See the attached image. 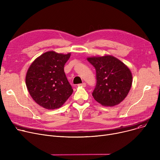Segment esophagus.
Instances as JSON below:
<instances>
[{"mask_svg":"<svg viewBox=\"0 0 160 160\" xmlns=\"http://www.w3.org/2000/svg\"><path fill=\"white\" fill-rule=\"evenodd\" d=\"M78 86H82V87H86V83L85 82H83L82 83H80V84L78 85Z\"/></svg>","mask_w":160,"mask_h":160,"instance_id":"1","label":"esophagus"}]
</instances>
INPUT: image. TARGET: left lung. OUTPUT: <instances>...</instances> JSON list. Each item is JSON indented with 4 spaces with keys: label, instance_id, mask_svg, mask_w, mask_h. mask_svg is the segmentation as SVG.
Masks as SVG:
<instances>
[{
    "label": "left lung",
    "instance_id": "8db88e82",
    "mask_svg": "<svg viewBox=\"0 0 160 160\" xmlns=\"http://www.w3.org/2000/svg\"><path fill=\"white\" fill-rule=\"evenodd\" d=\"M94 66L97 84L92 93L97 102L104 106H114L127 97L132 84V74L128 67L111 56L87 58Z\"/></svg>",
    "mask_w": 160,
    "mask_h": 160
}]
</instances>
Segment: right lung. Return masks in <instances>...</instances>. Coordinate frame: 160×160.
<instances>
[{"mask_svg": "<svg viewBox=\"0 0 160 160\" xmlns=\"http://www.w3.org/2000/svg\"><path fill=\"white\" fill-rule=\"evenodd\" d=\"M71 52L63 54L53 50L38 57L27 71L26 86L33 100L47 110L60 108L73 89L67 79L64 65Z\"/></svg>", "mask_w": 160, "mask_h": 160, "instance_id": "add662e5", "label": "right lung"}]
</instances>
